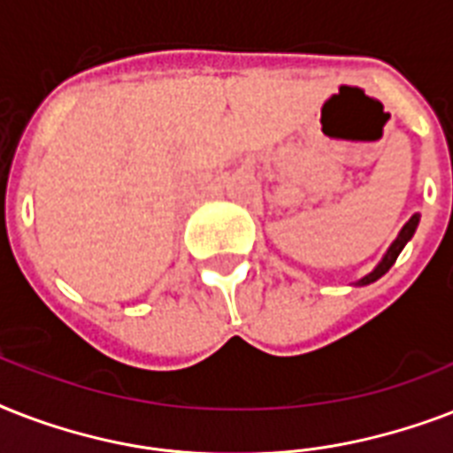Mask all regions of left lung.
<instances>
[{
	"label": "left lung",
	"instance_id": "8db88e82",
	"mask_svg": "<svg viewBox=\"0 0 453 453\" xmlns=\"http://www.w3.org/2000/svg\"><path fill=\"white\" fill-rule=\"evenodd\" d=\"M418 220H421V213H414V216H411V219H409L407 223L402 226V230H400V233H397V237H395V240H393V244L388 247V251H386V254H383V258H380V261H379V265H376V268H373L372 273H366V275L362 277V280H357V282H355V284H357V287H366V284L376 282V280H380V277L386 275L388 270L393 268V263L397 261V256H400L402 249L407 247V242L411 240V237H414L416 227H418Z\"/></svg>",
	"mask_w": 453,
	"mask_h": 453
}]
</instances>
